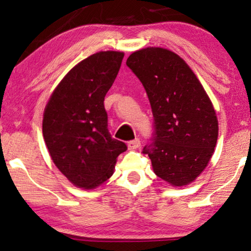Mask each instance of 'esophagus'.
Returning a JSON list of instances; mask_svg holds the SVG:
<instances>
[{"label":"esophagus","instance_id":"esophagus-1","mask_svg":"<svg viewBox=\"0 0 251 251\" xmlns=\"http://www.w3.org/2000/svg\"><path fill=\"white\" fill-rule=\"evenodd\" d=\"M127 146H128V149L130 150L137 149V148L141 147V141L139 139H134L132 141H129V142L127 143Z\"/></svg>","mask_w":251,"mask_h":251}]
</instances>
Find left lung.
<instances>
[{"mask_svg":"<svg viewBox=\"0 0 251 251\" xmlns=\"http://www.w3.org/2000/svg\"><path fill=\"white\" fill-rule=\"evenodd\" d=\"M126 65L146 90L153 133L143 148L158 177L189 184L206 168L218 136L216 112L195 73L181 56L162 48L133 52Z\"/></svg>","mask_w":251,"mask_h":251,"instance_id":"1","label":"left lung"}]
</instances>
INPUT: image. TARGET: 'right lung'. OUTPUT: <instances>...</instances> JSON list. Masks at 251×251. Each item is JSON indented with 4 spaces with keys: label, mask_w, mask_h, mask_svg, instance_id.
Segmentation results:
<instances>
[{
    "label": "right lung",
    "mask_w": 251,
    "mask_h": 251,
    "mask_svg": "<svg viewBox=\"0 0 251 251\" xmlns=\"http://www.w3.org/2000/svg\"><path fill=\"white\" fill-rule=\"evenodd\" d=\"M124 53L101 51L76 65L55 87L43 116V136L56 167L74 185L94 189L110 177L127 150L108 130L104 97Z\"/></svg>",
    "instance_id": "1"
}]
</instances>
